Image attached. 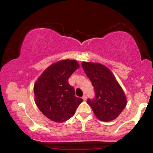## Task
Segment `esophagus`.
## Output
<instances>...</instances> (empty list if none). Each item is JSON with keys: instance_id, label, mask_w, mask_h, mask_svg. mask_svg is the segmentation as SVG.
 Masks as SVG:
<instances>
[{"instance_id": "34e87169", "label": "esophagus", "mask_w": 153, "mask_h": 153, "mask_svg": "<svg viewBox=\"0 0 153 153\" xmlns=\"http://www.w3.org/2000/svg\"><path fill=\"white\" fill-rule=\"evenodd\" d=\"M82 100H83L84 101H85V100H87V96L86 95H83V96H82Z\"/></svg>"}]
</instances>
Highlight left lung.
Returning a JSON list of instances; mask_svg holds the SVG:
<instances>
[{"label":"left lung","instance_id":"1","mask_svg":"<svg viewBox=\"0 0 153 153\" xmlns=\"http://www.w3.org/2000/svg\"><path fill=\"white\" fill-rule=\"evenodd\" d=\"M82 66L95 93V98L88 99L87 103L101 121L115 120L127 104L125 93L116 77L110 70L100 63L82 62Z\"/></svg>","mask_w":153,"mask_h":153}]
</instances>
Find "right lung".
<instances>
[{
  "mask_svg": "<svg viewBox=\"0 0 153 153\" xmlns=\"http://www.w3.org/2000/svg\"><path fill=\"white\" fill-rule=\"evenodd\" d=\"M79 67L76 60L58 61L48 67L34 85L35 102L52 121L61 123L69 120L83 101L75 96L74 87L68 83L69 77Z\"/></svg>",
  "mask_w": 153,
  "mask_h": 153,
  "instance_id": "obj_1",
  "label": "right lung"
}]
</instances>
